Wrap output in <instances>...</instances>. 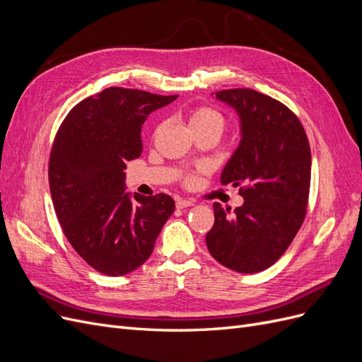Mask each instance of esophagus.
Returning a JSON list of instances; mask_svg holds the SVG:
<instances>
[{
  "instance_id": "34e87169",
  "label": "esophagus",
  "mask_w": 362,
  "mask_h": 362,
  "mask_svg": "<svg viewBox=\"0 0 362 362\" xmlns=\"http://www.w3.org/2000/svg\"><path fill=\"white\" fill-rule=\"evenodd\" d=\"M192 205H194V202L193 201H190V199H178L177 201V208H187V206H192Z\"/></svg>"
}]
</instances>
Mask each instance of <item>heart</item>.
<instances>
[{"label": "heart", "instance_id": "b5f03b06", "mask_svg": "<svg viewBox=\"0 0 362 362\" xmlns=\"http://www.w3.org/2000/svg\"><path fill=\"white\" fill-rule=\"evenodd\" d=\"M189 127L192 133H198V131H214L218 136L223 131L225 119L221 112H217L213 107H198L189 113Z\"/></svg>", "mask_w": 362, "mask_h": 362}]
</instances>
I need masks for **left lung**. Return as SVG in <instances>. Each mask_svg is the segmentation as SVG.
<instances>
[{"label": "left lung", "instance_id": "left-lung-1", "mask_svg": "<svg viewBox=\"0 0 362 362\" xmlns=\"http://www.w3.org/2000/svg\"><path fill=\"white\" fill-rule=\"evenodd\" d=\"M237 113L240 144L221 175L222 184H242L243 205L213 204L214 225L205 242L222 266L257 273L276 262L303 223L311 181V149L290 108L252 89L214 93Z\"/></svg>", "mask_w": 362, "mask_h": 362}]
</instances>
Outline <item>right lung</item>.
<instances>
[{"mask_svg":"<svg viewBox=\"0 0 362 362\" xmlns=\"http://www.w3.org/2000/svg\"><path fill=\"white\" fill-rule=\"evenodd\" d=\"M177 98L110 87L76 104L57 131L48 169L54 210L76 254L104 275L144 264L175 211L169 194L125 192L124 170L141 154L146 116Z\"/></svg>","mask_w":362,"mask_h":362,"instance_id":"add662e5","label":"right lung"}]
</instances>
